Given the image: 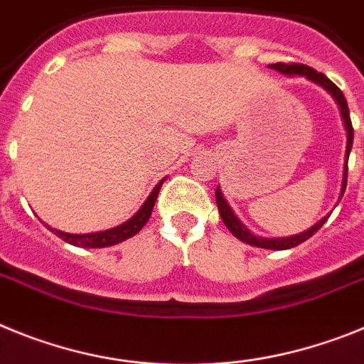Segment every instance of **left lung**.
<instances>
[{
    "label": "left lung",
    "instance_id": "8db88e82",
    "mask_svg": "<svg viewBox=\"0 0 364 364\" xmlns=\"http://www.w3.org/2000/svg\"><path fill=\"white\" fill-rule=\"evenodd\" d=\"M271 69H277V71L284 73V75H300V77L309 78L311 82H317L318 86H322L324 90L330 91L333 95V99L337 100L341 107V113H343L344 119V126H346V132H348V144H346V163H344V179H343V191H341V198L344 194V188H346V181H348V157H350V150H352V143H353V128H352V121H350V112H348V102L344 99L343 91L339 87L335 86L333 82L326 77V75H322V73H317L314 68H309V65L304 64H282V62H278V64H271ZM216 203H218V210H220V216L223 220V223L227 225V229L232 232L238 240L242 242L249 243V245H255V247H262V249H274V251H282V249H291L300 245L302 242H306L308 238L317 232L324 223H326L328 216L322 218L318 223H315L311 229L304 230V232H300V235L289 236V238H260V236L251 235L245 227L242 225L238 221V218L232 214L230 207L227 205V201L223 200V196H221L220 188H216Z\"/></svg>",
    "mask_w": 364,
    "mask_h": 364
}]
</instances>
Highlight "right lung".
<instances>
[{"label": "right lung", "instance_id": "add662e5", "mask_svg": "<svg viewBox=\"0 0 364 364\" xmlns=\"http://www.w3.org/2000/svg\"><path fill=\"white\" fill-rule=\"evenodd\" d=\"M164 181V179H163ZM163 181H159L156 185V188L151 191V194L148 196V200L144 201V205L137 210L134 218H129L126 223L119 227H113V229L102 230V232H91V235H69V232H62V230L49 229L55 232L58 238H62L64 242L71 243V245H77V247H86V249H99V247H109V245H115V243H121L124 240L132 238L146 225V221L150 220L151 210H154V205H156L157 194L161 191V185Z\"/></svg>", "mask_w": 364, "mask_h": 364}]
</instances>
